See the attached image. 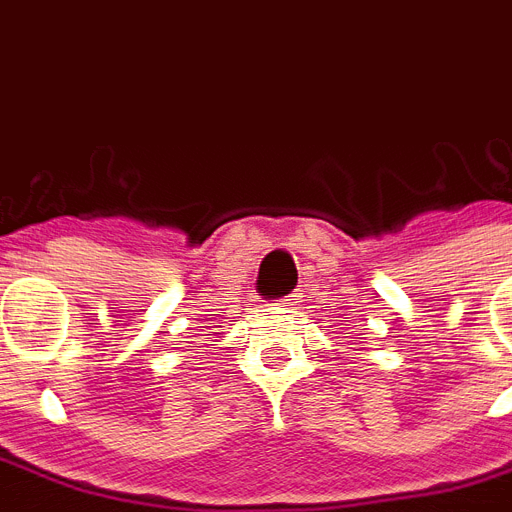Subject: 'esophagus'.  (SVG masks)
<instances>
[{
  "label": "esophagus",
  "instance_id": "1",
  "mask_svg": "<svg viewBox=\"0 0 512 512\" xmlns=\"http://www.w3.org/2000/svg\"><path fill=\"white\" fill-rule=\"evenodd\" d=\"M297 297H300V295H292V297H287V300H281V308H287V305H295V300H297Z\"/></svg>",
  "mask_w": 512,
  "mask_h": 512
}]
</instances>
